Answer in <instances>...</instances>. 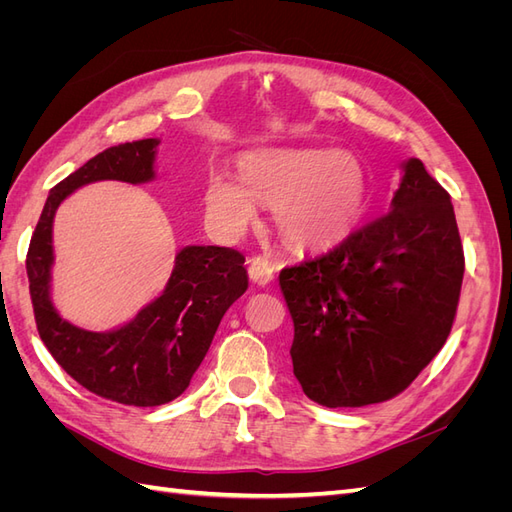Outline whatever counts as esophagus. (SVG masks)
<instances>
[{
  "label": "esophagus",
  "instance_id": "1",
  "mask_svg": "<svg viewBox=\"0 0 512 512\" xmlns=\"http://www.w3.org/2000/svg\"><path fill=\"white\" fill-rule=\"evenodd\" d=\"M247 275H250V280L258 286H267L269 282H273L275 277V267L267 258L262 256H254L250 260V267H247Z\"/></svg>",
  "mask_w": 512,
  "mask_h": 512
}]
</instances>
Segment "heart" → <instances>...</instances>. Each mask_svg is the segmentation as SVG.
I'll return each instance as SVG.
<instances>
[{
    "mask_svg": "<svg viewBox=\"0 0 512 512\" xmlns=\"http://www.w3.org/2000/svg\"><path fill=\"white\" fill-rule=\"evenodd\" d=\"M239 181L211 173L205 211L226 235H241L256 218V200L273 207V220L292 247L337 245L361 222L369 203L365 164L350 151L327 147H267L237 162Z\"/></svg>",
    "mask_w": 512,
    "mask_h": 512,
    "instance_id": "heart-1",
    "label": "heart"
}]
</instances>
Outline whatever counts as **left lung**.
Returning a JSON list of instances; mask_svg holds the SVG:
<instances>
[{
    "label": "left lung",
    "mask_w": 512,
    "mask_h": 512,
    "mask_svg": "<svg viewBox=\"0 0 512 512\" xmlns=\"http://www.w3.org/2000/svg\"><path fill=\"white\" fill-rule=\"evenodd\" d=\"M463 267L451 196L412 158L382 218L280 273L303 393L361 408L406 391L451 333Z\"/></svg>",
    "instance_id": "left-lung-1"
}]
</instances>
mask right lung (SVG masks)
Here are the masks:
<instances>
[{
    "label": "right lung",
    "instance_id": "add662e5",
    "mask_svg": "<svg viewBox=\"0 0 512 512\" xmlns=\"http://www.w3.org/2000/svg\"><path fill=\"white\" fill-rule=\"evenodd\" d=\"M158 143L145 138L111 147L59 181L46 198L25 262L36 327L53 359L87 391L136 408L168 404L188 389L226 309L247 290L243 254L218 245H188L177 254L164 292L123 327L94 333L57 314L51 301L57 207L94 181H151Z\"/></svg>",
    "mask_w": 512,
    "mask_h": 512
}]
</instances>
